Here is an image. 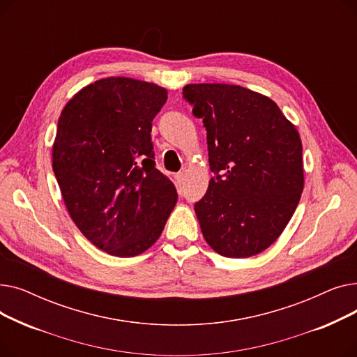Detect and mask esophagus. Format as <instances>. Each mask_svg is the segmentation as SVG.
I'll list each match as a JSON object with an SVG mask.
<instances>
[{"label": "esophagus", "instance_id": "1", "mask_svg": "<svg viewBox=\"0 0 357 357\" xmlns=\"http://www.w3.org/2000/svg\"><path fill=\"white\" fill-rule=\"evenodd\" d=\"M183 179H185V174H183V172H178V174L175 175V182H176L179 186L183 183Z\"/></svg>", "mask_w": 357, "mask_h": 357}]
</instances>
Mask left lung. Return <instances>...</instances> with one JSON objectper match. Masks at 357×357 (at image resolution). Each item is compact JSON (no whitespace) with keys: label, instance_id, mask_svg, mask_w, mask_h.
I'll use <instances>...</instances> for the list:
<instances>
[{"label":"left lung","instance_id":"obj_1","mask_svg":"<svg viewBox=\"0 0 357 357\" xmlns=\"http://www.w3.org/2000/svg\"><path fill=\"white\" fill-rule=\"evenodd\" d=\"M207 130L214 176L194 208L205 241L221 256L268 249L289 222L304 188L303 144L268 97L238 85L182 91Z\"/></svg>","mask_w":357,"mask_h":357}]
</instances>
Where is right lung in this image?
<instances>
[{"label": "right lung", "instance_id": "right-lung-1", "mask_svg": "<svg viewBox=\"0 0 357 357\" xmlns=\"http://www.w3.org/2000/svg\"><path fill=\"white\" fill-rule=\"evenodd\" d=\"M166 98L155 84L111 77L81 89L59 117L53 172L65 205L82 234L112 256L147 250L176 204L150 136Z\"/></svg>", "mask_w": 357, "mask_h": 357}]
</instances>
